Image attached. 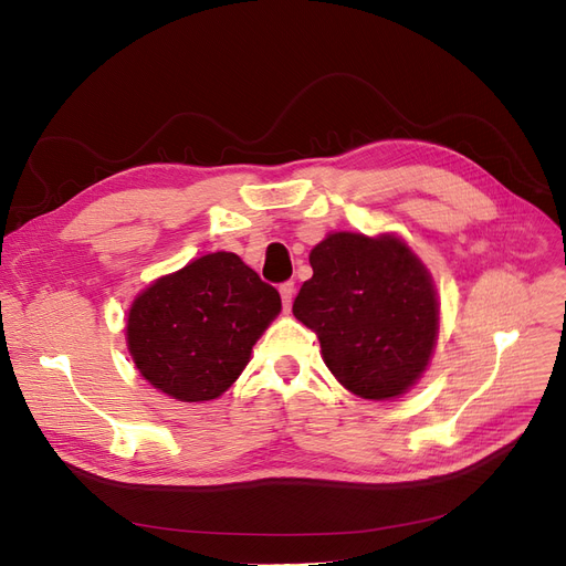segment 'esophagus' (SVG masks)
<instances>
[{
    "instance_id": "34e87169",
    "label": "esophagus",
    "mask_w": 566,
    "mask_h": 566,
    "mask_svg": "<svg viewBox=\"0 0 566 566\" xmlns=\"http://www.w3.org/2000/svg\"><path fill=\"white\" fill-rule=\"evenodd\" d=\"M293 293H296V286H293V282H284V284L280 286V296H282V305H284V312H291Z\"/></svg>"
}]
</instances>
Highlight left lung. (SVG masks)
Here are the masks:
<instances>
[{
    "mask_svg": "<svg viewBox=\"0 0 566 566\" xmlns=\"http://www.w3.org/2000/svg\"><path fill=\"white\" fill-rule=\"evenodd\" d=\"M293 314L322 342L335 379L365 400L398 398L423 375L439 333L428 268L396 235L331 233L310 254Z\"/></svg>",
    "mask_w": 566,
    "mask_h": 566,
    "instance_id": "8db88e82",
    "label": "left lung"
}]
</instances>
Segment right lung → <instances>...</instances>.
Segmentation results:
<instances>
[{"instance_id": "add662e5", "label": "right lung", "mask_w": 566, "mask_h": 566, "mask_svg": "<svg viewBox=\"0 0 566 566\" xmlns=\"http://www.w3.org/2000/svg\"><path fill=\"white\" fill-rule=\"evenodd\" d=\"M282 301L233 252H214L140 291L127 314L138 373L180 402H206L240 377Z\"/></svg>"}]
</instances>
